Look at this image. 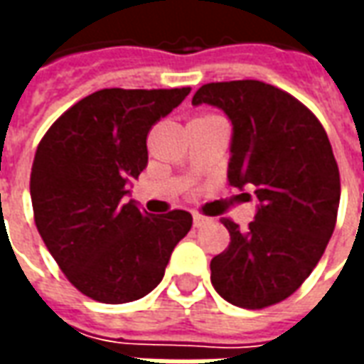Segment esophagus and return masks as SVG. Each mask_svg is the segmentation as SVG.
Returning <instances> with one entry per match:
<instances>
[{"mask_svg": "<svg viewBox=\"0 0 364 364\" xmlns=\"http://www.w3.org/2000/svg\"><path fill=\"white\" fill-rule=\"evenodd\" d=\"M193 222H195V226H203V224L206 222V216L195 213V214H193Z\"/></svg>", "mask_w": 364, "mask_h": 364, "instance_id": "esophagus-1", "label": "esophagus"}]
</instances>
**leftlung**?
Returning a JSON list of instances; mask_svg holds the SVG:
<instances>
[{
	"label": "left lung",
	"instance_id": "left-lung-1",
	"mask_svg": "<svg viewBox=\"0 0 364 364\" xmlns=\"http://www.w3.org/2000/svg\"><path fill=\"white\" fill-rule=\"evenodd\" d=\"M203 103L232 122L228 183L257 197L247 230L222 220L230 245L210 261V281L240 308L277 304L312 273L336 228L341 185L331 144L304 105L269 83H206L193 97Z\"/></svg>",
	"mask_w": 364,
	"mask_h": 364
}]
</instances>
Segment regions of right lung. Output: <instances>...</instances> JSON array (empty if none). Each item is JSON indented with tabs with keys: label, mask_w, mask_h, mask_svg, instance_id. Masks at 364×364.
I'll use <instances>...</instances> for the list:
<instances>
[{
	"label": "right lung",
	"mask_w": 364,
	"mask_h": 364,
	"mask_svg": "<svg viewBox=\"0 0 364 364\" xmlns=\"http://www.w3.org/2000/svg\"><path fill=\"white\" fill-rule=\"evenodd\" d=\"M189 91H95L36 148L31 198L38 234L68 281L97 302L124 304L151 292L191 230L187 210L148 214L124 198L148 166L150 128Z\"/></svg>",
	"instance_id": "obj_1"
}]
</instances>
